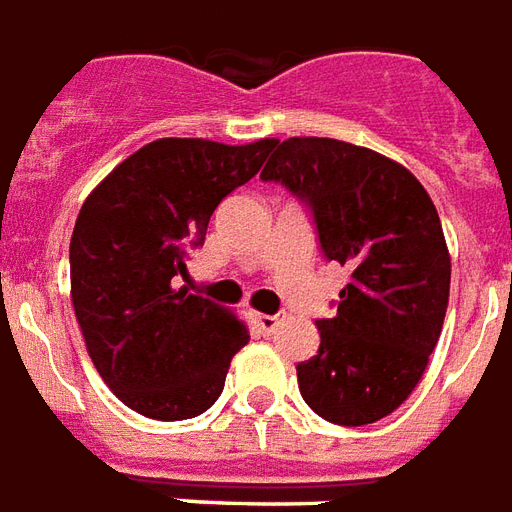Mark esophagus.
Instances as JSON below:
<instances>
[{
    "mask_svg": "<svg viewBox=\"0 0 512 512\" xmlns=\"http://www.w3.org/2000/svg\"><path fill=\"white\" fill-rule=\"evenodd\" d=\"M253 322H256V327H259L261 333L270 335L278 330V316H270V313H253Z\"/></svg>",
    "mask_w": 512,
    "mask_h": 512,
    "instance_id": "34e87169",
    "label": "esophagus"
}]
</instances>
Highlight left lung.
Wrapping results in <instances>:
<instances>
[{
	"instance_id": "left-lung-1",
	"label": "left lung",
	"mask_w": 512,
	"mask_h": 512,
	"mask_svg": "<svg viewBox=\"0 0 512 512\" xmlns=\"http://www.w3.org/2000/svg\"><path fill=\"white\" fill-rule=\"evenodd\" d=\"M264 182L313 212L324 256L352 270L319 352L297 365L305 404L338 425L382 420L412 395L445 324L450 253L412 171L338 138L278 141Z\"/></svg>"
}]
</instances>
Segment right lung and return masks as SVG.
Instances as JSON below:
<instances>
[{
	"label": "right lung",
	"instance_id": "right-lung-1",
	"mask_svg": "<svg viewBox=\"0 0 512 512\" xmlns=\"http://www.w3.org/2000/svg\"><path fill=\"white\" fill-rule=\"evenodd\" d=\"M278 141L231 147L158 138L119 163L78 212L70 297L92 363L119 401L152 420L207 412L248 343V327L188 289V251L215 207L256 177Z\"/></svg>",
	"mask_w": 512,
	"mask_h": 512
}]
</instances>
